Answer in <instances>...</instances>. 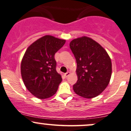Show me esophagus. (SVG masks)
<instances>
[{"mask_svg": "<svg viewBox=\"0 0 131 131\" xmlns=\"http://www.w3.org/2000/svg\"><path fill=\"white\" fill-rule=\"evenodd\" d=\"M70 74V72H69V71H68V72H67L66 73H64V76H65V77H68Z\"/></svg>", "mask_w": 131, "mask_h": 131, "instance_id": "34e87169", "label": "esophagus"}]
</instances>
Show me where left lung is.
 I'll list each match as a JSON object with an SVG mask.
<instances>
[{
    "mask_svg": "<svg viewBox=\"0 0 131 131\" xmlns=\"http://www.w3.org/2000/svg\"><path fill=\"white\" fill-rule=\"evenodd\" d=\"M70 47L77 63L74 93L88 99L100 95L111 77L112 63L108 53L100 43L86 36L71 40Z\"/></svg>",
    "mask_w": 131,
    "mask_h": 131,
    "instance_id": "1",
    "label": "left lung"
}]
</instances>
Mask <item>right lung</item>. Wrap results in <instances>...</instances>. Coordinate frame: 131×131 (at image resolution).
<instances>
[{
    "label": "right lung",
    "instance_id": "1",
    "mask_svg": "<svg viewBox=\"0 0 131 131\" xmlns=\"http://www.w3.org/2000/svg\"><path fill=\"white\" fill-rule=\"evenodd\" d=\"M65 42V40L47 35L26 50L20 64L21 78L27 90L37 98H48L57 93L62 78L56 70L54 55Z\"/></svg>",
    "mask_w": 131,
    "mask_h": 131
}]
</instances>
